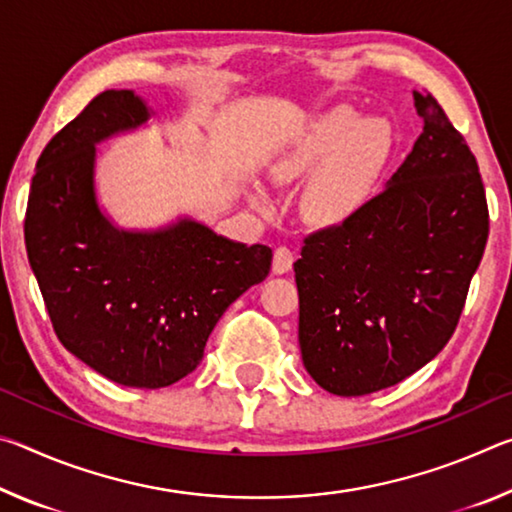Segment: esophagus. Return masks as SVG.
Instances as JSON below:
<instances>
[{"instance_id":"34e87169","label":"esophagus","mask_w":512,"mask_h":512,"mask_svg":"<svg viewBox=\"0 0 512 512\" xmlns=\"http://www.w3.org/2000/svg\"><path fill=\"white\" fill-rule=\"evenodd\" d=\"M291 264H293V253H291V250L287 246L275 248V253H273V273L275 275L287 273L289 268H291Z\"/></svg>"}]
</instances>
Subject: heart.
I'll return each instance as SVG.
<instances>
[{"instance_id":"b5f03b06","label":"heart","mask_w":512,"mask_h":512,"mask_svg":"<svg viewBox=\"0 0 512 512\" xmlns=\"http://www.w3.org/2000/svg\"><path fill=\"white\" fill-rule=\"evenodd\" d=\"M359 121V115L352 108L327 112L307 140L293 144L291 149L280 153L268 164V178L277 187H291L309 176L300 192L298 210L302 221L311 228L329 230L350 223L354 216L361 214L375 192L379 173L384 169L388 149H391V135L379 119L363 121L358 129ZM348 132L353 134L350 138ZM327 152L333 155L328 156ZM248 201L259 212L271 210V201L259 187L248 189Z\"/></svg>"}]
</instances>
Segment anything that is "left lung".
<instances>
[{"mask_svg": "<svg viewBox=\"0 0 512 512\" xmlns=\"http://www.w3.org/2000/svg\"><path fill=\"white\" fill-rule=\"evenodd\" d=\"M413 103L422 133L384 192L293 264L302 363L341 397L395 386L445 348L488 241L470 146L429 92Z\"/></svg>", "mask_w": 512, "mask_h": 512, "instance_id": "left-lung-1", "label": "left lung"}]
</instances>
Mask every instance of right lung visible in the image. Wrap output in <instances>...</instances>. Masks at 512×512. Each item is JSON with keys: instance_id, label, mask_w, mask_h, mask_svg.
<instances>
[{"instance_id": "1", "label": "right lung", "mask_w": 512, "mask_h": 512, "mask_svg": "<svg viewBox=\"0 0 512 512\" xmlns=\"http://www.w3.org/2000/svg\"><path fill=\"white\" fill-rule=\"evenodd\" d=\"M133 90H106L51 137L31 180L24 241L60 343L121 386L187 377L223 311L271 271L268 246L205 223L155 230L112 223L97 201V144L151 119Z\"/></svg>"}]
</instances>
